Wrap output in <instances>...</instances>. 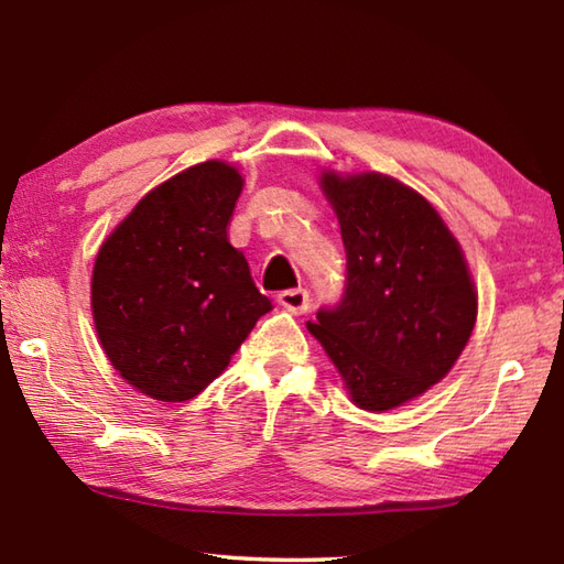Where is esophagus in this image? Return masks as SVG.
Returning a JSON list of instances; mask_svg holds the SVG:
<instances>
[{
    "label": "esophagus",
    "mask_w": 564,
    "mask_h": 564,
    "mask_svg": "<svg viewBox=\"0 0 564 564\" xmlns=\"http://www.w3.org/2000/svg\"><path fill=\"white\" fill-rule=\"evenodd\" d=\"M279 303L283 305L285 311H291V313H305L308 311V291H303V289H291V291H283V293H279Z\"/></svg>",
    "instance_id": "esophagus-1"
}]
</instances>
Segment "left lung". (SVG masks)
Here are the masks:
<instances>
[{
    "mask_svg": "<svg viewBox=\"0 0 564 564\" xmlns=\"http://www.w3.org/2000/svg\"><path fill=\"white\" fill-rule=\"evenodd\" d=\"M348 256L336 308L308 321L352 403L383 413L451 373L473 336L477 291L431 202L398 178L321 171Z\"/></svg>",
    "mask_w": 564,
    "mask_h": 564,
    "instance_id": "left-lung-1",
    "label": "left lung"
}]
</instances>
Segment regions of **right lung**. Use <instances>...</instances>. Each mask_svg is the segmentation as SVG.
Instances as JSON below:
<instances>
[{"mask_svg":"<svg viewBox=\"0 0 564 564\" xmlns=\"http://www.w3.org/2000/svg\"><path fill=\"white\" fill-rule=\"evenodd\" d=\"M243 176L204 161L151 188L101 243L91 316L119 376L164 403L196 398L273 305L228 243Z\"/></svg>","mask_w":564,"mask_h":564,"instance_id":"1","label":"right lung"}]
</instances>
